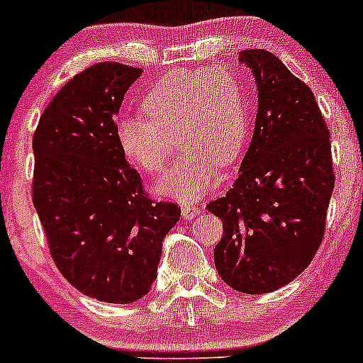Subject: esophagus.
<instances>
[{
	"mask_svg": "<svg viewBox=\"0 0 363 363\" xmlns=\"http://www.w3.org/2000/svg\"><path fill=\"white\" fill-rule=\"evenodd\" d=\"M200 212H202V208H200L199 205L188 203V205H182V207H181V214H182V218H184V219L196 218V216H199Z\"/></svg>",
	"mask_w": 363,
	"mask_h": 363,
	"instance_id": "34e87169",
	"label": "esophagus"
}]
</instances>
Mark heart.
Segmentation results:
<instances>
[{
	"label": "heart",
	"instance_id": "obj_1",
	"mask_svg": "<svg viewBox=\"0 0 363 363\" xmlns=\"http://www.w3.org/2000/svg\"><path fill=\"white\" fill-rule=\"evenodd\" d=\"M142 111L147 117L116 121L121 152L145 174H161L170 160L168 137L179 133L186 155L156 182V191L184 203L218 186V163H235L251 135L246 91L226 68L168 72L144 94Z\"/></svg>",
	"mask_w": 363,
	"mask_h": 363
}]
</instances>
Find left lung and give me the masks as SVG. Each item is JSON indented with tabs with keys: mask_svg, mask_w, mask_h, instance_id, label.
Masks as SVG:
<instances>
[{
	"mask_svg": "<svg viewBox=\"0 0 363 363\" xmlns=\"http://www.w3.org/2000/svg\"><path fill=\"white\" fill-rule=\"evenodd\" d=\"M258 112L240 174L207 205L221 218L214 263L228 286L258 295L279 290L307 269L320 247L334 191L330 131L313 91L272 52L247 49Z\"/></svg>",
	"mask_w": 363,
	"mask_h": 363,
	"instance_id": "1",
	"label": "left lung"
}]
</instances>
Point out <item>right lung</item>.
I'll list each match as a JSON object with an SVG mask.
<instances>
[{
  "mask_svg": "<svg viewBox=\"0 0 363 363\" xmlns=\"http://www.w3.org/2000/svg\"><path fill=\"white\" fill-rule=\"evenodd\" d=\"M142 68L96 63L68 80L33 135V205L65 279L130 303L149 294L181 207L155 202L116 140V116Z\"/></svg>",
  "mask_w": 363,
  "mask_h": 363,
  "instance_id": "obj_1",
  "label": "right lung"
}]
</instances>
